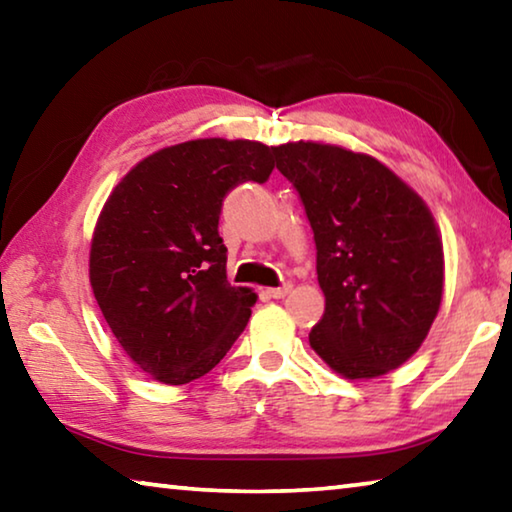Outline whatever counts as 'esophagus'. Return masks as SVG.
Returning a JSON list of instances; mask_svg holds the SVG:
<instances>
[{
	"label": "esophagus",
	"mask_w": 512,
	"mask_h": 512,
	"mask_svg": "<svg viewBox=\"0 0 512 512\" xmlns=\"http://www.w3.org/2000/svg\"><path fill=\"white\" fill-rule=\"evenodd\" d=\"M291 291V287L289 284H284V287H273V289H266V296H271V298H284L287 296V293Z\"/></svg>",
	"instance_id": "34e87169"
}]
</instances>
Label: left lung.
I'll return each instance as SVG.
<instances>
[{
    "label": "left lung",
    "mask_w": 512,
    "mask_h": 512,
    "mask_svg": "<svg viewBox=\"0 0 512 512\" xmlns=\"http://www.w3.org/2000/svg\"><path fill=\"white\" fill-rule=\"evenodd\" d=\"M273 155L314 230L325 314L309 345L345 379L400 368L443 300V241L429 207L372 155L302 140Z\"/></svg>",
    "instance_id": "obj_1"
}]
</instances>
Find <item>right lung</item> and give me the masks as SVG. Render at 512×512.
Listing matches in <instances>:
<instances>
[{"instance_id": "right-lung-1", "label": "right lung", "mask_w": 512, "mask_h": 512, "mask_svg": "<svg viewBox=\"0 0 512 512\" xmlns=\"http://www.w3.org/2000/svg\"><path fill=\"white\" fill-rule=\"evenodd\" d=\"M271 171L273 146L192 140L137 162L103 205L94 298L124 352L162 384L207 375L244 332L257 296L230 287L219 216L230 189Z\"/></svg>"}]
</instances>
